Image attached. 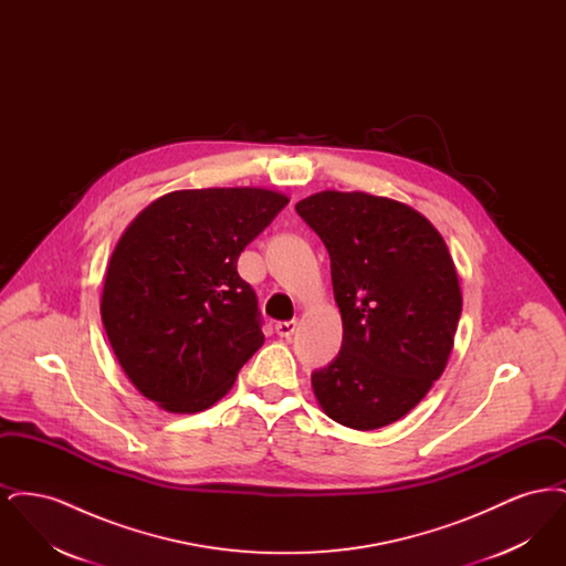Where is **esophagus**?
<instances>
[{
  "label": "esophagus",
  "instance_id": "34e87169",
  "mask_svg": "<svg viewBox=\"0 0 566 566\" xmlns=\"http://www.w3.org/2000/svg\"><path fill=\"white\" fill-rule=\"evenodd\" d=\"M296 331L295 321H286V323H277L275 324V333L280 335V337H284V339H289L293 333Z\"/></svg>",
  "mask_w": 566,
  "mask_h": 566
}]
</instances>
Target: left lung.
I'll return each instance as SVG.
<instances>
[{"instance_id": "8db88e82", "label": "left lung", "mask_w": 566, "mask_h": 566, "mask_svg": "<svg viewBox=\"0 0 566 566\" xmlns=\"http://www.w3.org/2000/svg\"><path fill=\"white\" fill-rule=\"evenodd\" d=\"M331 256L344 323L337 358L312 374L324 413L354 431L401 420L431 390L454 348L462 293L429 218L407 203L323 190L296 203Z\"/></svg>"}]
</instances>
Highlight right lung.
Segmentation results:
<instances>
[{
	"label": "right lung",
	"instance_id": "right-lung-1",
	"mask_svg": "<svg viewBox=\"0 0 566 566\" xmlns=\"http://www.w3.org/2000/svg\"><path fill=\"white\" fill-rule=\"evenodd\" d=\"M289 197L261 187L174 190L135 216L109 256L102 321L125 376L171 413L220 401L265 342L238 259Z\"/></svg>",
	"mask_w": 566,
	"mask_h": 566
}]
</instances>
